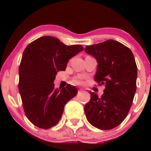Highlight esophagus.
<instances>
[{
	"label": "esophagus",
	"mask_w": 151,
	"mask_h": 151,
	"mask_svg": "<svg viewBox=\"0 0 151 151\" xmlns=\"http://www.w3.org/2000/svg\"><path fill=\"white\" fill-rule=\"evenodd\" d=\"M83 91V90L81 89H79V91H79V92H81V91Z\"/></svg>",
	"instance_id": "34e87169"
}]
</instances>
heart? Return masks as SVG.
Here are the masks:
<instances>
[{
    "instance_id": "obj_1",
    "label": "heart",
    "mask_w": 151,
    "mask_h": 151,
    "mask_svg": "<svg viewBox=\"0 0 151 151\" xmlns=\"http://www.w3.org/2000/svg\"><path fill=\"white\" fill-rule=\"evenodd\" d=\"M74 81H75L76 83H78V84H79V83H81V79H79V78H77V79H76L75 80H74Z\"/></svg>"
}]
</instances>
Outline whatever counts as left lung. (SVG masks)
Masks as SVG:
<instances>
[{
  "instance_id": "1",
  "label": "left lung",
  "mask_w": 151,
  "mask_h": 151,
  "mask_svg": "<svg viewBox=\"0 0 151 151\" xmlns=\"http://www.w3.org/2000/svg\"><path fill=\"white\" fill-rule=\"evenodd\" d=\"M84 50L97 61L95 81L105 86L101 97L89 92L91 99L84 106L86 119L99 129H112L126 119L132 105L137 79L134 56L114 40L86 46Z\"/></svg>"
}]
</instances>
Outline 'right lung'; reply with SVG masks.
I'll use <instances>...</instances> for the list:
<instances>
[{"label": "right lung", "instance_id": "add662e5", "mask_svg": "<svg viewBox=\"0 0 151 151\" xmlns=\"http://www.w3.org/2000/svg\"><path fill=\"white\" fill-rule=\"evenodd\" d=\"M83 50L79 45L67 46L51 36L38 38L26 47L19 67L18 89L26 116L35 126L48 129L57 125L65 104L77 95L74 86L55 89L53 81Z\"/></svg>", "mask_w": 151, "mask_h": 151}]
</instances>
